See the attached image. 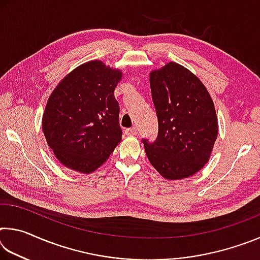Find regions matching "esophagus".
<instances>
[{
	"label": "esophagus",
	"mask_w": 260,
	"mask_h": 260,
	"mask_svg": "<svg viewBox=\"0 0 260 260\" xmlns=\"http://www.w3.org/2000/svg\"><path fill=\"white\" fill-rule=\"evenodd\" d=\"M125 134L126 135H136L138 134V128H136L135 126L131 127V128H127V129H125Z\"/></svg>",
	"instance_id": "esophagus-1"
}]
</instances>
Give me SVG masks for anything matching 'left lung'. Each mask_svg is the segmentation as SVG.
Segmentation results:
<instances>
[{
    "mask_svg": "<svg viewBox=\"0 0 260 260\" xmlns=\"http://www.w3.org/2000/svg\"><path fill=\"white\" fill-rule=\"evenodd\" d=\"M158 119L155 142H142L151 165L165 179L188 178L203 167L218 135L213 101L195 74L170 61L150 73Z\"/></svg>",
    "mask_w": 260,
    "mask_h": 260,
    "instance_id": "obj_1",
    "label": "left lung"
}]
</instances>
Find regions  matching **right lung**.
<instances>
[{
    "label": "right lung",
    "instance_id": "add662e5",
    "mask_svg": "<svg viewBox=\"0 0 260 260\" xmlns=\"http://www.w3.org/2000/svg\"><path fill=\"white\" fill-rule=\"evenodd\" d=\"M120 79L119 70L91 60L69 73L49 96L43 134L65 167L94 172L121 141L119 104L113 94Z\"/></svg>",
    "mask_w": 260,
    "mask_h": 260
}]
</instances>
